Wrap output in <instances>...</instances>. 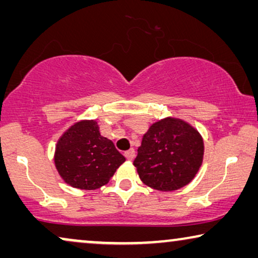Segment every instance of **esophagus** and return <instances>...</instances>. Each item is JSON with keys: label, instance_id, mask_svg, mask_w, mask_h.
I'll use <instances>...</instances> for the list:
<instances>
[{"label": "esophagus", "instance_id": "obj_1", "mask_svg": "<svg viewBox=\"0 0 258 258\" xmlns=\"http://www.w3.org/2000/svg\"><path fill=\"white\" fill-rule=\"evenodd\" d=\"M124 155H125L126 160L133 161V160H134V157H135V150H134L133 148H132V149H129L128 151H125Z\"/></svg>", "mask_w": 258, "mask_h": 258}]
</instances>
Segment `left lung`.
<instances>
[{
    "instance_id": "obj_1",
    "label": "left lung",
    "mask_w": 258,
    "mask_h": 258,
    "mask_svg": "<svg viewBox=\"0 0 258 258\" xmlns=\"http://www.w3.org/2000/svg\"><path fill=\"white\" fill-rule=\"evenodd\" d=\"M203 154L201 134L183 119L167 117L155 122L144 134L134 165L146 185L174 191L192 181Z\"/></svg>"
}]
</instances>
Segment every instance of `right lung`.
I'll use <instances>...</instances> for the list:
<instances>
[{
    "instance_id": "obj_1",
    "label": "right lung",
    "mask_w": 258,
    "mask_h": 258,
    "mask_svg": "<svg viewBox=\"0 0 258 258\" xmlns=\"http://www.w3.org/2000/svg\"><path fill=\"white\" fill-rule=\"evenodd\" d=\"M55 167L67 184L95 190L110 181L125 157L100 133L94 119L73 124L59 137L55 148Z\"/></svg>"
}]
</instances>
